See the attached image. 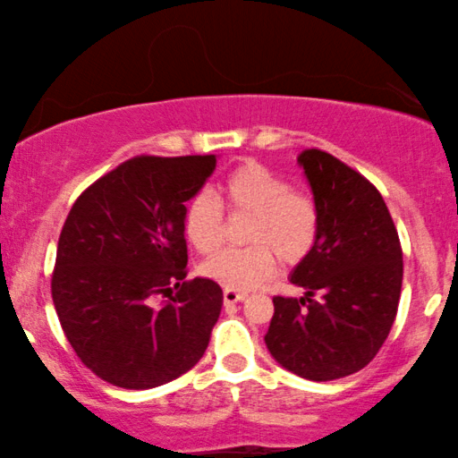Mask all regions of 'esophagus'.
Wrapping results in <instances>:
<instances>
[{"instance_id": "obj_1", "label": "esophagus", "mask_w": 458, "mask_h": 458, "mask_svg": "<svg viewBox=\"0 0 458 458\" xmlns=\"http://www.w3.org/2000/svg\"><path fill=\"white\" fill-rule=\"evenodd\" d=\"M248 296L246 293H242V292H233V290H225L223 292V302L225 304H237V302H243V300H246Z\"/></svg>"}]
</instances>
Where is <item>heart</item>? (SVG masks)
Masks as SVG:
<instances>
[{
  "instance_id": "1",
  "label": "heart",
  "mask_w": 458,
  "mask_h": 458,
  "mask_svg": "<svg viewBox=\"0 0 458 458\" xmlns=\"http://www.w3.org/2000/svg\"><path fill=\"white\" fill-rule=\"evenodd\" d=\"M215 195L199 191L185 206L183 231L198 252L212 254L225 240L221 201L231 215H246L248 248L223 250L204 260L199 271L225 290L246 292L271 277L275 256L296 265L318 237L321 215L315 198L292 190V183L259 162H246L216 185Z\"/></svg>"
}]
</instances>
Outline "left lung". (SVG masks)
<instances>
[{
    "mask_svg": "<svg viewBox=\"0 0 458 458\" xmlns=\"http://www.w3.org/2000/svg\"><path fill=\"white\" fill-rule=\"evenodd\" d=\"M321 227L290 281L302 298L275 296L265 344L287 371L331 381L375 359L396 318L403 248L373 183L321 149L298 156Z\"/></svg>",
    "mask_w": 458,
    "mask_h": 458,
    "instance_id": "8db88e82",
    "label": "left lung"
}]
</instances>
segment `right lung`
I'll return each mask as SVG.
<instances>
[{"mask_svg": "<svg viewBox=\"0 0 458 458\" xmlns=\"http://www.w3.org/2000/svg\"><path fill=\"white\" fill-rule=\"evenodd\" d=\"M216 156H137L81 193L58 240L52 298L66 340L98 377L149 390L202 359L223 290L183 281L185 202L202 190ZM178 290L153 306L156 293Z\"/></svg>", "mask_w": 458, "mask_h": 458, "instance_id": "right-lung-1", "label": "right lung"}]
</instances>
